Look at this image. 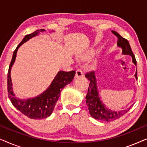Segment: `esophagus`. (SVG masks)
Wrapping results in <instances>:
<instances>
[{"label": "esophagus", "instance_id": "esophagus-1", "mask_svg": "<svg viewBox=\"0 0 147 147\" xmlns=\"http://www.w3.org/2000/svg\"><path fill=\"white\" fill-rule=\"evenodd\" d=\"M83 75H84V73L82 69H77V71H76V78L82 77Z\"/></svg>", "mask_w": 147, "mask_h": 147}]
</instances>
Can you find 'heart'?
<instances>
[{"label":"heart","mask_w":147,"mask_h":147,"mask_svg":"<svg viewBox=\"0 0 147 147\" xmlns=\"http://www.w3.org/2000/svg\"><path fill=\"white\" fill-rule=\"evenodd\" d=\"M92 55H93V51H92V50H90V51H87L85 54H84V57L86 58H89L90 57H92Z\"/></svg>","instance_id":"b5f03b06"}]
</instances>
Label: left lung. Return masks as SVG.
I'll return each mask as SVG.
<instances>
[{
    "mask_svg": "<svg viewBox=\"0 0 147 147\" xmlns=\"http://www.w3.org/2000/svg\"><path fill=\"white\" fill-rule=\"evenodd\" d=\"M112 33L118 38L117 46L121 48L123 55H128L132 57V62L136 65V61L133 53H132L131 47L127 39H124L120 36L116 31H112ZM86 78L90 81L89 88H88V94L86 96V102L87 104L88 110H89L90 115L92 118L96 120H102V121H112L117 120L121 116H124L130 108L127 110H120V111H114L108 108L104 102L102 101L98 95V91L97 88V81H96L95 71H91L88 72L85 75ZM136 79L137 80V70L135 74Z\"/></svg>",
    "mask_w": 147,
    "mask_h": 147,
    "instance_id": "8db88e82",
    "label": "left lung"
}]
</instances>
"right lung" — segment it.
I'll return each instance as SVG.
<instances>
[{
	"label": "right lung",
	"instance_id": "obj_1",
	"mask_svg": "<svg viewBox=\"0 0 147 147\" xmlns=\"http://www.w3.org/2000/svg\"><path fill=\"white\" fill-rule=\"evenodd\" d=\"M44 31H45V29L37 30L33 33L27 35L23 38L14 51L8 72L7 89L9 99L13 105L17 110L31 119H43L49 117L51 115L57 101L59 99L61 90L67 84L71 83L76 74L75 71L68 72L60 71L56 75L47 89L38 96L28 99H20L16 97L13 91L11 71L15 61L18 49L24 43L29 41L31 38L37 36L41 32Z\"/></svg>",
	"mask_w": 147,
	"mask_h": 147
}]
</instances>
